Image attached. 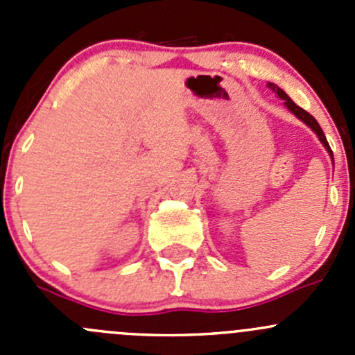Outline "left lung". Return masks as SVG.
<instances>
[{"label":"left lung","mask_w":355,"mask_h":355,"mask_svg":"<svg viewBox=\"0 0 355 355\" xmlns=\"http://www.w3.org/2000/svg\"><path fill=\"white\" fill-rule=\"evenodd\" d=\"M268 87H270L271 91H273V92H277V94H278V98H282V99H284V101H285V105H287V108H288L290 111H292V113L295 114L297 118H300V120H302L304 123H306V125H309V127L313 128L314 132H316V134H318V137H320V141L323 142V146H324V148H327V149H328V153H330V155L333 156V153H331V149H330V144H328V141H327V137H324L323 130H321L320 123H318V121L314 120V116H313V114H309V113H307L306 110H302V108H300V106H297L295 103H293L292 99H290L288 96L285 94V92L282 91L280 87H278V85H275V84H268Z\"/></svg>","instance_id":"left-lung-1"}]
</instances>
